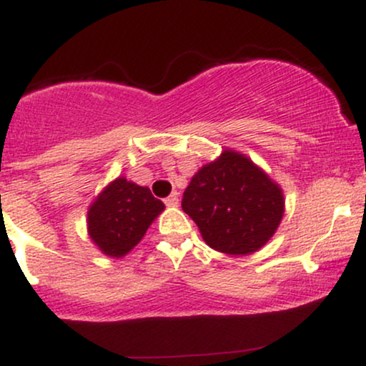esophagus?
<instances>
[{
  "label": "esophagus",
  "instance_id": "obj_1",
  "mask_svg": "<svg viewBox=\"0 0 366 366\" xmlns=\"http://www.w3.org/2000/svg\"><path fill=\"white\" fill-rule=\"evenodd\" d=\"M165 204H167V207H177V204H179L177 192H172V194L165 199Z\"/></svg>",
  "mask_w": 366,
  "mask_h": 366
}]
</instances>
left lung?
Returning <instances> with one entry per match:
<instances>
[{
	"instance_id": "8db88e82",
	"label": "left lung",
	"mask_w": 366,
	"mask_h": 366,
	"mask_svg": "<svg viewBox=\"0 0 366 366\" xmlns=\"http://www.w3.org/2000/svg\"><path fill=\"white\" fill-rule=\"evenodd\" d=\"M204 242L227 254H251L270 241L284 217V194L244 154L225 149L199 169L182 197Z\"/></svg>"
}]
</instances>
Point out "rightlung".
<instances>
[{"label": "right lung", "instance_id": "1", "mask_svg": "<svg viewBox=\"0 0 366 366\" xmlns=\"http://www.w3.org/2000/svg\"><path fill=\"white\" fill-rule=\"evenodd\" d=\"M165 209L148 187L125 177L115 179L96 197L87 212V232L112 258H122L139 244L153 220Z\"/></svg>", "mask_w": 366, "mask_h": 366}]
</instances>
